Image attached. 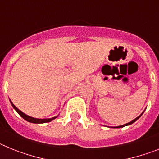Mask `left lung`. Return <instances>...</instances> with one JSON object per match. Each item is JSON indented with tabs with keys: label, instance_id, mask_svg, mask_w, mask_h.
Instances as JSON below:
<instances>
[{
	"label": "left lung",
	"instance_id": "obj_1",
	"mask_svg": "<svg viewBox=\"0 0 159 159\" xmlns=\"http://www.w3.org/2000/svg\"><path fill=\"white\" fill-rule=\"evenodd\" d=\"M142 114H141L140 116H139V117H138V118H135V119H134L133 121H131L130 122H128V123H126V124H125V125H119V126H117V128H121V127H123V126H125V125H130V124H132V123H134V122L135 121H137L138 119H139V118H140L141 116H142Z\"/></svg>",
	"mask_w": 159,
	"mask_h": 159
}]
</instances>
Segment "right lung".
Listing matches in <instances>:
<instances>
[{"label": "right lung", "instance_id": "right-lung-1", "mask_svg": "<svg viewBox=\"0 0 159 159\" xmlns=\"http://www.w3.org/2000/svg\"><path fill=\"white\" fill-rule=\"evenodd\" d=\"M10 102L11 104H12V106H13V108L15 109V110H16V112L18 113L19 115H20V117H22V118H24L25 120H26V121L32 122V123H45V122H49V121H53V119H55V118H57V117H54V118H44V119H39V118H32V117H30V116L26 115L25 114H24V113L21 112L20 110H19L18 109L16 108V106L13 104V102H12L11 101H10Z\"/></svg>", "mask_w": 159, "mask_h": 159}]
</instances>
